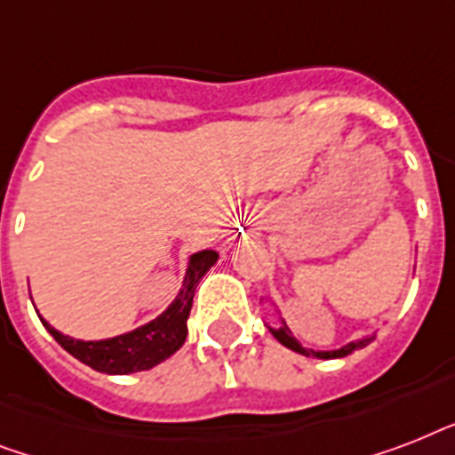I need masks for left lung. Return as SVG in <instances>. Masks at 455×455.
I'll return each instance as SVG.
<instances>
[{
  "label": "left lung",
  "instance_id": "8db88e82",
  "mask_svg": "<svg viewBox=\"0 0 455 455\" xmlns=\"http://www.w3.org/2000/svg\"><path fill=\"white\" fill-rule=\"evenodd\" d=\"M271 335H274V338H276L281 345H285L288 349H292V352L304 354V356H316V359H339V356L354 354L356 349H363V347L373 342V338H363V339H359V342H349V345H345L342 349H335V352H314V349H304L298 339L292 338L291 331L285 328V323H283V328H278V331H274V328H271Z\"/></svg>",
  "mask_w": 455,
  "mask_h": 455
}]
</instances>
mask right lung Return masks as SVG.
Instances as JSON below:
<instances>
[{
	"label": "right lung",
	"mask_w": 455,
	"mask_h": 455,
	"mask_svg": "<svg viewBox=\"0 0 455 455\" xmlns=\"http://www.w3.org/2000/svg\"><path fill=\"white\" fill-rule=\"evenodd\" d=\"M214 262H217V252L212 250H203L198 255H193L181 292L172 302L170 309L156 321L141 325L127 335H117V338L101 339V342H82V339H73L63 332L53 331L46 321L42 323L68 354H73L75 359H80L82 363H87L99 373L127 375L137 373V371H148V368L157 366L160 361L170 359L172 354L184 345L186 335H188L186 321L191 314L193 292L198 288L200 278L205 276V271Z\"/></svg>",
	"instance_id": "1"
}]
</instances>
